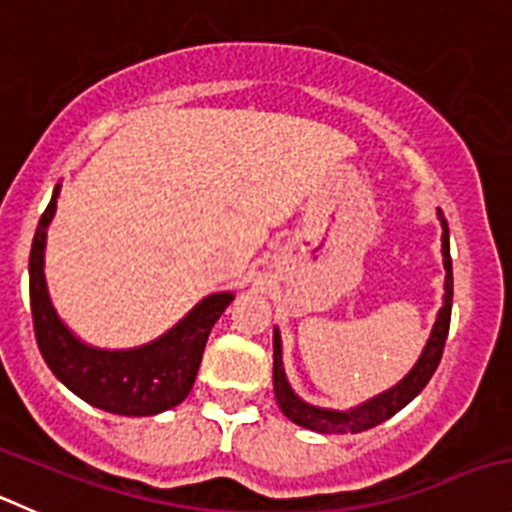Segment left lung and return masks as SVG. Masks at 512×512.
Returning <instances> with one entry per match:
<instances>
[{
	"label": "left lung",
	"mask_w": 512,
	"mask_h": 512,
	"mask_svg": "<svg viewBox=\"0 0 512 512\" xmlns=\"http://www.w3.org/2000/svg\"><path fill=\"white\" fill-rule=\"evenodd\" d=\"M442 223V261H445V304H442L440 314H437L435 326H432V334L427 339V347L422 352V357L417 359V364L412 367V372L407 374L399 384H394L392 389H387L379 397L369 399L364 405L354 407L349 412H337V410H321V407L306 405L304 399L296 397L294 389L289 387L284 374V364H281V337L279 332H274V394L276 405L281 407L286 417L296 425L306 427V430L314 432H326V435H347V432H364L369 427L382 425L384 420H389L392 415H397L405 405H410L412 399L425 389V384L430 382V377L435 374L437 364H440L442 352H445V339L450 332V311H452V259H450V228H447L445 216L442 211H437Z\"/></svg>",
	"instance_id": "8db88e82"
}]
</instances>
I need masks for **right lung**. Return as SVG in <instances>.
<instances>
[{
    "instance_id": "1",
    "label": "right lung",
    "mask_w": 512,
    "mask_h": 512,
    "mask_svg": "<svg viewBox=\"0 0 512 512\" xmlns=\"http://www.w3.org/2000/svg\"><path fill=\"white\" fill-rule=\"evenodd\" d=\"M57 193L42 213L29 251V306H32L34 339L47 367L67 389L113 415H158L188 397L201 367L208 334L218 316L231 304V294L203 299L186 319L168 334L128 352H105L82 344L57 319L45 286V236L57 208Z\"/></svg>"
}]
</instances>
